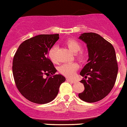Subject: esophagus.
<instances>
[{"label":"esophagus","mask_w":127,"mask_h":127,"mask_svg":"<svg viewBox=\"0 0 127 127\" xmlns=\"http://www.w3.org/2000/svg\"><path fill=\"white\" fill-rule=\"evenodd\" d=\"M66 80L68 81H70L72 83H75V82H76V80H74V79H68V78H67Z\"/></svg>","instance_id":"esophagus-1"}]
</instances>
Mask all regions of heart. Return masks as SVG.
<instances>
[{
	"label": "heart",
	"mask_w": 127,
	"mask_h": 127,
	"mask_svg": "<svg viewBox=\"0 0 127 127\" xmlns=\"http://www.w3.org/2000/svg\"><path fill=\"white\" fill-rule=\"evenodd\" d=\"M66 44L68 47V49L73 53H76V56L78 60L80 61H85L86 55L83 51H80L81 49V46L80 42L74 39H69L66 42ZM56 50V46H53L48 52V57L49 59L54 63H57ZM78 68V64L76 63H65L59 67L58 70L62 75H64L66 77H72Z\"/></svg>",
	"instance_id": "1"
}]
</instances>
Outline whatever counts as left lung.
Returning a JSON list of instances; mask_svg holds the SVG:
<instances>
[{"label":"left lung","instance_id":"obj_1","mask_svg":"<svg viewBox=\"0 0 127 127\" xmlns=\"http://www.w3.org/2000/svg\"><path fill=\"white\" fill-rule=\"evenodd\" d=\"M79 39L87 44V64L80 72L85 90L78 96L87 102H95L106 97L115 85L118 66L114 47L98 34L84 32Z\"/></svg>","mask_w":127,"mask_h":127}]
</instances>
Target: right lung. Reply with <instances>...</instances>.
Masks as SVG:
<instances>
[{
    "label": "right lung",
    "instance_id": "add662e5",
    "mask_svg": "<svg viewBox=\"0 0 127 127\" xmlns=\"http://www.w3.org/2000/svg\"><path fill=\"white\" fill-rule=\"evenodd\" d=\"M59 38V34H40L21 43L13 57V78L25 98L36 104L53 100L66 79L55 74L56 68L47 58L48 52ZM50 76L45 78V75Z\"/></svg>",
    "mask_w": 127,
    "mask_h": 127
}]
</instances>
